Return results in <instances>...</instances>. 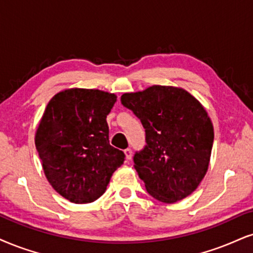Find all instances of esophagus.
<instances>
[{"instance_id":"obj_1","label":"esophagus","mask_w":253,"mask_h":253,"mask_svg":"<svg viewBox=\"0 0 253 253\" xmlns=\"http://www.w3.org/2000/svg\"><path fill=\"white\" fill-rule=\"evenodd\" d=\"M124 154H126V160L127 161H130L131 160V157H132V150L131 149H126V150H124Z\"/></svg>"}]
</instances>
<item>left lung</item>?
<instances>
[{
    "mask_svg": "<svg viewBox=\"0 0 253 253\" xmlns=\"http://www.w3.org/2000/svg\"><path fill=\"white\" fill-rule=\"evenodd\" d=\"M121 102L145 129L146 144L133 155V167L149 195L163 203L191 195L207 173L213 144L212 123L201 103L164 85L124 93Z\"/></svg>",
    "mask_w": 253,
    "mask_h": 253,
    "instance_id": "1",
    "label": "left lung"
}]
</instances>
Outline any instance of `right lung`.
Returning <instances> with one entry per match:
<instances>
[{
    "label": "right lung",
    "instance_id": "right-lung-1",
    "mask_svg": "<svg viewBox=\"0 0 253 253\" xmlns=\"http://www.w3.org/2000/svg\"><path fill=\"white\" fill-rule=\"evenodd\" d=\"M115 102L114 93L68 89L46 105L36 132V149L46 179L68 201H96L123 164L124 152L109 142L107 116Z\"/></svg>",
    "mask_w": 253,
    "mask_h": 253
}]
</instances>
